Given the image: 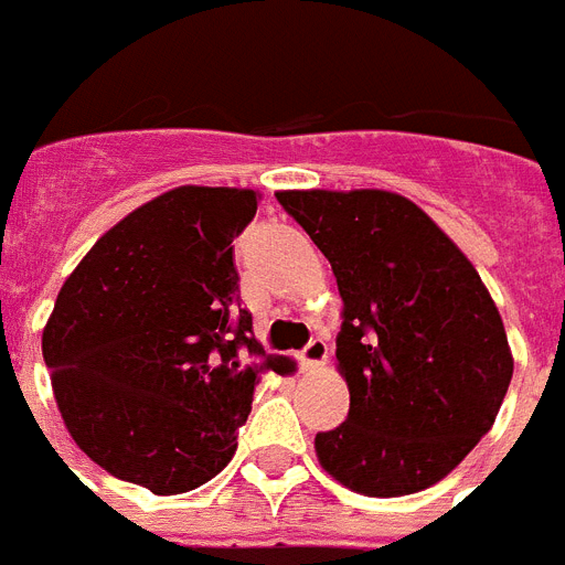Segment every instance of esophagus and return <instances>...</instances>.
Wrapping results in <instances>:
<instances>
[{"label": "esophagus", "instance_id": "obj_1", "mask_svg": "<svg viewBox=\"0 0 565 565\" xmlns=\"http://www.w3.org/2000/svg\"><path fill=\"white\" fill-rule=\"evenodd\" d=\"M297 359H300L303 370L323 367V364H327V359H329L327 341H323V338H311L309 344H306L303 350H300V355H297Z\"/></svg>", "mask_w": 565, "mask_h": 565}]
</instances>
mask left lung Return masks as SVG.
<instances>
[{
    "label": "left lung",
    "mask_w": 565,
    "mask_h": 565,
    "mask_svg": "<svg viewBox=\"0 0 565 565\" xmlns=\"http://www.w3.org/2000/svg\"><path fill=\"white\" fill-rule=\"evenodd\" d=\"M282 210L327 256L344 300L335 341L350 414L315 437L320 467L355 493L437 484L495 423L513 355L461 247L385 189H288Z\"/></svg>",
    "instance_id": "obj_1"
}]
</instances>
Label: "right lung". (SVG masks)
I'll use <instances>...</instances> for the list:
<instances>
[{"instance_id":"add662e5","label":"right lung","mask_w":565,"mask_h":565,"mask_svg":"<svg viewBox=\"0 0 565 565\" xmlns=\"http://www.w3.org/2000/svg\"><path fill=\"white\" fill-rule=\"evenodd\" d=\"M259 192L178 186L110 227L63 282L43 359L72 440L157 495L206 484L236 455L265 355L242 309L233 238Z\"/></svg>"}]
</instances>
